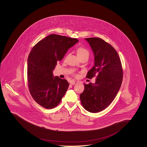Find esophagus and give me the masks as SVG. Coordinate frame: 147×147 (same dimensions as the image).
I'll return each mask as SVG.
<instances>
[{
    "mask_svg": "<svg viewBox=\"0 0 147 147\" xmlns=\"http://www.w3.org/2000/svg\"><path fill=\"white\" fill-rule=\"evenodd\" d=\"M78 83V82L73 81V80H71V81L70 82V85H75V84H77Z\"/></svg>",
    "mask_w": 147,
    "mask_h": 147,
    "instance_id": "34e87169",
    "label": "esophagus"
}]
</instances>
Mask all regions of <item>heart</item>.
<instances>
[{
  "label": "heart",
  "mask_w": 147,
  "mask_h": 147,
  "mask_svg": "<svg viewBox=\"0 0 147 147\" xmlns=\"http://www.w3.org/2000/svg\"><path fill=\"white\" fill-rule=\"evenodd\" d=\"M77 55L79 58L85 56H87L89 57V52L88 51V49H86L85 48L80 47L77 50Z\"/></svg>",
  "instance_id": "obj_1"
}]
</instances>
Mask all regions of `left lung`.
<instances>
[{
  "mask_svg": "<svg viewBox=\"0 0 147 147\" xmlns=\"http://www.w3.org/2000/svg\"><path fill=\"white\" fill-rule=\"evenodd\" d=\"M85 40L94 56V65L86 78H96L94 84H84L80 98L86 110L96 113L107 108L116 96L122 82L123 70L119 55L111 45L98 37Z\"/></svg>",
  "mask_w": 147,
  "mask_h": 147,
  "instance_id": "obj_1",
  "label": "left lung"
}]
</instances>
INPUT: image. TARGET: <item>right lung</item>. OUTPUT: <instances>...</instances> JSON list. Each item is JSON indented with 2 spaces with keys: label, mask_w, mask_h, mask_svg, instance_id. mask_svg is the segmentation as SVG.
Instances as JSON below:
<instances>
[{
  "label": "right lung",
  "mask_w": 147,
  "mask_h": 147,
  "mask_svg": "<svg viewBox=\"0 0 147 147\" xmlns=\"http://www.w3.org/2000/svg\"><path fill=\"white\" fill-rule=\"evenodd\" d=\"M73 38L51 34L36 44L28 59L29 91L35 101L46 109L58 105L69 86L66 79L54 77L52 71L68 50L78 42Z\"/></svg>",
  "instance_id": "right-lung-1"
}]
</instances>
